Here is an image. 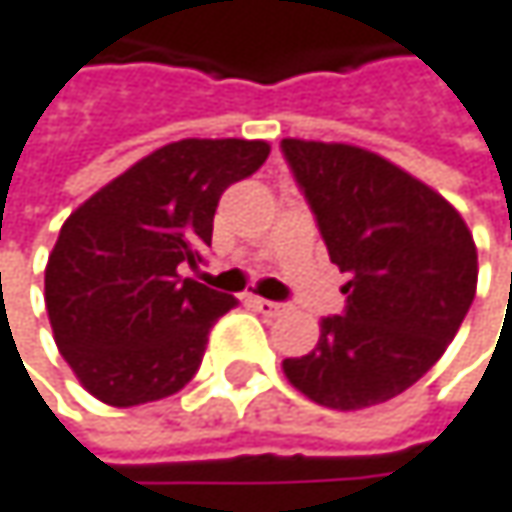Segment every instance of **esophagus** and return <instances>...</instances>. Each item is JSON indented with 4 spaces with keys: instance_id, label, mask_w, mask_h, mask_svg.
<instances>
[{
    "instance_id": "34e87169",
    "label": "esophagus",
    "mask_w": 512,
    "mask_h": 512,
    "mask_svg": "<svg viewBox=\"0 0 512 512\" xmlns=\"http://www.w3.org/2000/svg\"><path fill=\"white\" fill-rule=\"evenodd\" d=\"M248 306L254 312H261V315H279L285 309L282 303H273V300H264V297H248Z\"/></svg>"
}]
</instances>
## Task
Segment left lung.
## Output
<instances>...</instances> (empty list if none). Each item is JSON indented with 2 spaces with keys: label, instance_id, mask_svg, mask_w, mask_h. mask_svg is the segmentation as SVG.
Masks as SVG:
<instances>
[{
  "label": "left lung",
  "instance_id": "left-lung-1",
  "mask_svg": "<svg viewBox=\"0 0 512 512\" xmlns=\"http://www.w3.org/2000/svg\"><path fill=\"white\" fill-rule=\"evenodd\" d=\"M330 261L348 273L345 315L321 321L288 381L333 411L381 405L417 384L459 333L477 294V245L462 215L393 161L321 140H282Z\"/></svg>",
  "mask_w": 512,
  "mask_h": 512
}]
</instances>
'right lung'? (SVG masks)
Instances as JSON below:
<instances>
[{"mask_svg": "<svg viewBox=\"0 0 512 512\" xmlns=\"http://www.w3.org/2000/svg\"><path fill=\"white\" fill-rule=\"evenodd\" d=\"M267 155V140L185 137L65 218L44 270V303L59 354L95 399L131 408L194 378L212 324L236 300L179 270H197L218 197Z\"/></svg>", "mask_w": 512, "mask_h": 512, "instance_id": "add662e5", "label": "right lung"}]
</instances>
